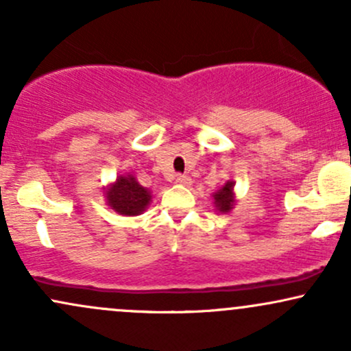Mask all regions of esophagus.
Masks as SVG:
<instances>
[{"label": "esophagus", "mask_w": 351, "mask_h": 351, "mask_svg": "<svg viewBox=\"0 0 351 351\" xmlns=\"http://www.w3.org/2000/svg\"><path fill=\"white\" fill-rule=\"evenodd\" d=\"M175 181H176V183H178V184H184V186H188V184H191V178H189V176H186V175H176Z\"/></svg>", "instance_id": "obj_1"}]
</instances>
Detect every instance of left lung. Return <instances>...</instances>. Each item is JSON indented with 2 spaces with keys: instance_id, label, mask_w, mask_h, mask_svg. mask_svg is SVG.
<instances>
[{
  "instance_id": "obj_1",
  "label": "left lung",
  "mask_w": 351,
  "mask_h": 351,
  "mask_svg": "<svg viewBox=\"0 0 351 351\" xmlns=\"http://www.w3.org/2000/svg\"><path fill=\"white\" fill-rule=\"evenodd\" d=\"M215 204L221 213H228L229 209L234 204V198H232V183L228 181L223 188L215 195Z\"/></svg>"
}]
</instances>
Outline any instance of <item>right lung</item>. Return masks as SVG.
<instances>
[{
  "label": "right lung",
  "instance_id": "add662e5",
  "mask_svg": "<svg viewBox=\"0 0 351 351\" xmlns=\"http://www.w3.org/2000/svg\"><path fill=\"white\" fill-rule=\"evenodd\" d=\"M108 206L125 216H136L145 211L152 196L148 189L140 186L134 176H120L115 184L107 189Z\"/></svg>",
  "mask_w": 351,
  "mask_h": 351
}]
</instances>
